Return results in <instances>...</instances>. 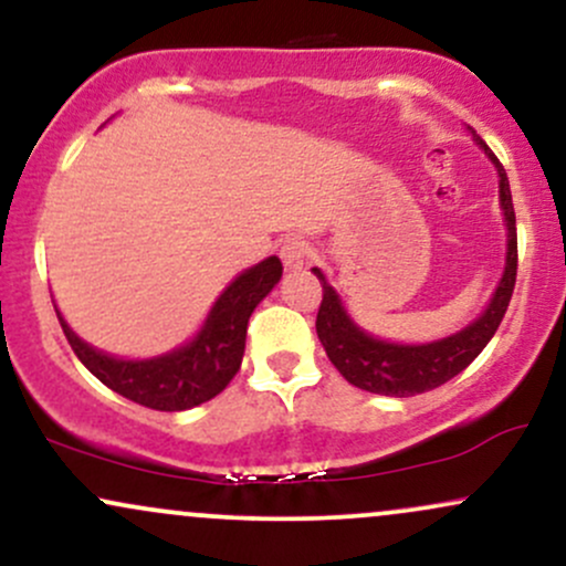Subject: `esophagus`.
Returning a JSON list of instances; mask_svg holds the SVG:
<instances>
[{"mask_svg": "<svg viewBox=\"0 0 566 566\" xmlns=\"http://www.w3.org/2000/svg\"><path fill=\"white\" fill-rule=\"evenodd\" d=\"M281 259H283V266L289 272L302 270L310 259V245L304 243V240H285L283 249H281Z\"/></svg>", "mask_w": 566, "mask_h": 566, "instance_id": "34e87169", "label": "esophagus"}]
</instances>
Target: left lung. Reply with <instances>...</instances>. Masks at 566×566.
<instances>
[{"label":"left lung","mask_w":566,"mask_h":566,"mask_svg":"<svg viewBox=\"0 0 566 566\" xmlns=\"http://www.w3.org/2000/svg\"><path fill=\"white\" fill-rule=\"evenodd\" d=\"M471 133L473 142L486 151V157L494 163L500 174V208H503L507 230L505 272L500 277V285L494 289L492 302L486 304L484 313L475 317L471 326H465L452 336H443L438 342H428V345H396V342L377 339V336L366 334L364 328L355 326L339 294L326 283V275L317 266L313 270L323 285V300L315 321L317 339H321L323 350H326L328 360L336 366V371L350 385L360 387V390L396 398L436 390V387L449 382L462 368H468L479 358V353L484 350L489 339L497 332L507 304H511L518 270L516 213H513L511 184H507L505 168L492 155V149L481 142V136H475V130Z\"/></svg>","instance_id":"8db88e82"}]
</instances>
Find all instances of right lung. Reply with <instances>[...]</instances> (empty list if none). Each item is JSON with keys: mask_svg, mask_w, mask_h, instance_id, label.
Returning <instances> with one entry per match:
<instances>
[{"mask_svg": "<svg viewBox=\"0 0 566 566\" xmlns=\"http://www.w3.org/2000/svg\"><path fill=\"white\" fill-rule=\"evenodd\" d=\"M277 256L264 259L227 285L192 342L149 360H125L82 342L61 321L69 345L93 377L133 403L157 411H184L211 401L238 374L245 353V328L256 304L281 281Z\"/></svg>", "mask_w": 566, "mask_h": 566, "instance_id": "1", "label": "right lung"}]
</instances>
